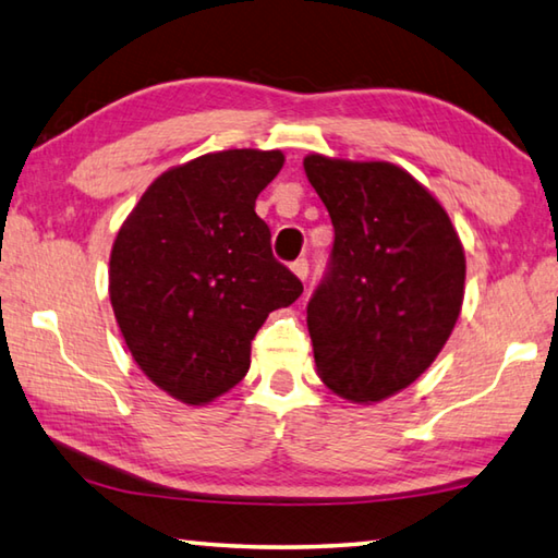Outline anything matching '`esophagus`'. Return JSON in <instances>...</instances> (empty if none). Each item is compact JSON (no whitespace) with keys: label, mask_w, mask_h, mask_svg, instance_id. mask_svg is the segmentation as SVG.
<instances>
[{"label":"esophagus","mask_w":558,"mask_h":558,"mask_svg":"<svg viewBox=\"0 0 558 558\" xmlns=\"http://www.w3.org/2000/svg\"><path fill=\"white\" fill-rule=\"evenodd\" d=\"M291 271H294L301 281H306V277H308V259L306 257L296 259L294 264H291Z\"/></svg>","instance_id":"obj_1"}]
</instances>
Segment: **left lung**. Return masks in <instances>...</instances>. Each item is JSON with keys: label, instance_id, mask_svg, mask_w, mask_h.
<instances>
[{"label": "left lung", "instance_id": "1", "mask_svg": "<svg viewBox=\"0 0 558 558\" xmlns=\"http://www.w3.org/2000/svg\"><path fill=\"white\" fill-rule=\"evenodd\" d=\"M333 220L330 271L308 301L316 373L355 404L416 383L461 316L465 252L434 193L402 166L308 154Z\"/></svg>", "mask_w": 558, "mask_h": 558}]
</instances>
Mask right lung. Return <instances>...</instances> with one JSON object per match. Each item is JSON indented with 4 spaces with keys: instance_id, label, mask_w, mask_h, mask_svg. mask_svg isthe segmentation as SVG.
<instances>
[{
    "instance_id": "obj_1",
    "label": "right lung",
    "mask_w": 558,
    "mask_h": 558,
    "mask_svg": "<svg viewBox=\"0 0 558 558\" xmlns=\"http://www.w3.org/2000/svg\"><path fill=\"white\" fill-rule=\"evenodd\" d=\"M281 166L279 149H225L171 166L117 230V326L142 373L189 407L240 385L252 338L304 291L271 257L269 228L254 213Z\"/></svg>"
}]
</instances>
